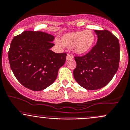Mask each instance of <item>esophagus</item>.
Wrapping results in <instances>:
<instances>
[{"mask_svg": "<svg viewBox=\"0 0 130 130\" xmlns=\"http://www.w3.org/2000/svg\"><path fill=\"white\" fill-rule=\"evenodd\" d=\"M73 58V57H72V56L71 55V54H67V57H66V59H67V60H70V59H71Z\"/></svg>", "mask_w": 130, "mask_h": 130, "instance_id": "1", "label": "esophagus"}]
</instances>
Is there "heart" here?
I'll return each mask as SVG.
<instances>
[{"label": "heart", "instance_id": "b5f03b06", "mask_svg": "<svg viewBox=\"0 0 130 130\" xmlns=\"http://www.w3.org/2000/svg\"><path fill=\"white\" fill-rule=\"evenodd\" d=\"M96 40L94 33L91 30H83L68 33L61 38L63 46L73 48L74 53L78 54H86L91 49Z\"/></svg>", "mask_w": 130, "mask_h": 130}]
</instances>
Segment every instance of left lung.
<instances>
[{"instance_id": "1", "label": "left lung", "mask_w": 130, "mask_h": 130, "mask_svg": "<svg viewBox=\"0 0 130 130\" xmlns=\"http://www.w3.org/2000/svg\"><path fill=\"white\" fill-rule=\"evenodd\" d=\"M96 44L83 56H74L76 67L73 75L76 82L88 90L101 89L111 81L118 69L120 44L108 30H94Z\"/></svg>"}]
</instances>
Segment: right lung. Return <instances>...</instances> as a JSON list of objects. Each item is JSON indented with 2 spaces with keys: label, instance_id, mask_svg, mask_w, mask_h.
<instances>
[{
  "label": "right lung",
  "instance_id": "obj_1",
  "mask_svg": "<svg viewBox=\"0 0 130 130\" xmlns=\"http://www.w3.org/2000/svg\"><path fill=\"white\" fill-rule=\"evenodd\" d=\"M54 37L44 32L25 30L13 38L9 48L10 66L25 88L42 91L55 81L67 54L50 50Z\"/></svg>",
  "mask_w": 130,
  "mask_h": 130
}]
</instances>
